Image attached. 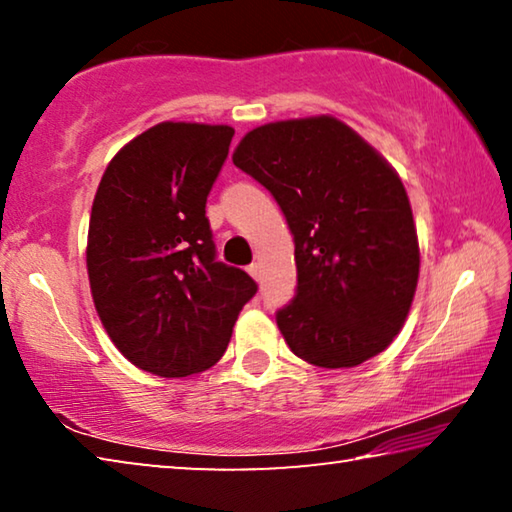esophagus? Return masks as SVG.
<instances>
[{
	"label": "esophagus",
	"mask_w": 512,
	"mask_h": 512,
	"mask_svg": "<svg viewBox=\"0 0 512 512\" xmlns=\"http://www.w3.org/2000/svg\"><path fill=\"white\" fill-rule=\"evenodd\" d=\"M248 275L253 277V280H259V277H262V271H259L257 264H250V266H248Z\"/></svg>",
	"instance_id": "esophagus-1"
}]
</instances>
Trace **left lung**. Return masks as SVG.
<instances>
[{
    "instance_id": "left-lung-1",
    "label": "left lung",
    "mask_w": 512,
    "mask_h": 512,
    "mask_svg": "<svg viewBox=\"0 0 512 512\" xmlns=\"http://www.w3.org/2000/svg\"><path fill=\"white\" fill-rule=\"evenodd\" d=\"M282 207L298 293L277 311L296 357L354 368L400 334L420 275L409 196L393 164L332 115L271 121L232 153Z\"/></svg>"
}]
</instances>
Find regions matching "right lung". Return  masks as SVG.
Wrapping results in <instances>:
<instances>
[{"label": "right lung", "instance_id": "add662e5", "mask_svg": "<svg viewBox=\"0 0 512 512\" xmlns=\"http://www.w3.org/2000/svg\"><path fill=\"white\" fill-rule=\"evenodd\" d=\"M235 128L160 121L121 146L94 194L85 264L103 329L160 377L212 368L257 284L214 259L205 216Z\"/></svg>", "mask_w": 512, "mask_h": 512}]
</instances>
